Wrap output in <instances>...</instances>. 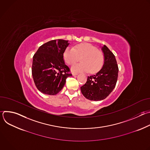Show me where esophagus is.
I'll return each instance as SVG.
<instances>
[{
    "label": "esophagus",
    "instance_id": "1",
    "mask_svg": "<svg viewBox=\"0 0 150 150\" xmlns=\"http://www.w3.org/2000/svg\"><path fill=\"white\" fill-rule=\"evenodd\" d=\"M78 75L77 73H74V72L72 73V75H73V76H75V75Z\"/></svg>",
    "mask_w": 150,
    "mask_h": 150
}]
</instances>
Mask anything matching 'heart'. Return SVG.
<instances>
[{
	"mask_svg": "<svg viewBox=\"0 0 150 150\" xmlns=\"http://www.w3.org/2000/svg\"><path fill=\"white\" fill-rule=\"evenodd\" d=\"M63 57L64 61L70 66L75 65L80 60L81 63L72 68V71L75 72L89 71L91 74H96L101 69L104 63L102 52L87 42L77 45L73 49L67 48Z\"/></svg>",
	"mask_w": 150,
	"mask_h": 150,
	"instance_id": "obj_1",
	"label": "heart"
}]
</instances>
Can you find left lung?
Instances as JSON below:
<instances>
[{"instance_id":"1","label":"left lung","mask_w":150,"mask_h":150,"mask_svg":"<svg viewBox=\"0 0 150 150\" xmlns=\"http://www.w3.org/2000/svg\"><path fill=\"white\" fill-rule=\"evenodd\" d=\"M104 62L102 68L96 75L88 76L81 87L83 96L88 100L99 101L108 97L115 88L119 68L115 56L106 46L102 47Z\"/></svg>"}]
</instances>
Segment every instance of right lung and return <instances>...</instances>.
<instances>
[{"instance_id": "obj_1", "label": "right lung", "mask_w": 150, "mask_h": 150, "mask_svg": "<svg viewBox=\"0 0 150 150\" xmlns=\"http://www.w3.org/2000/svg\"><path fill=\"white\" fill-rule=\"evenodd\" d=\"M69 45L68 40L49 41L41 45L33 56L32 75L37 88L41 93L55 95L72 76L64 62L63 54Z\"/></svg>"}]
</instances>
